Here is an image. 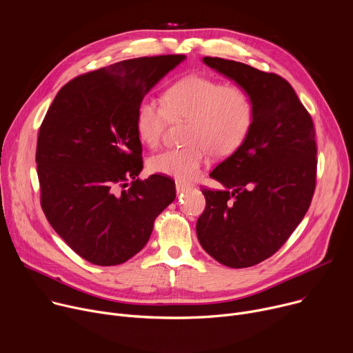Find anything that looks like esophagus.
Wrapping results in <instances>:
<instances>
[{"label": "esophagus", "instance_id": "esophagus-1", "mask_svg": "<svg viewBox=\"0 0 353 353\" xmlns=\"http://www.w3.org/2000/svg\"><path fill=\"white\" fill-rule=\"evenodd\" d=\"M188 188H191L190 184H185V183H181V181H176V191L177 192H184Z\"/></svg>", "mask_w": 353, "mask_h": 353}]
</instances>
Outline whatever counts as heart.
Masks as SVG:
<instances>
[{"mask_svg": "<svg viewBox=\"0 0 353 353\" xmlns=\"http://www.w3.org/2000/svg\"><path fill=\"white\" fill-rule=\"evenodd\" d=\"M188 123L180 149H166L148 162L152 173L188 181L196 177L207 152L229 158L243 146L254 124V103L239 83L205 75H187L163 92V105L143 99L135 112V130L148 146H157L169 123Z\"/></svg>", "mask_w": 353, "mask_h": 353, "instance_id": "heart-1", "label": "heart"}]
</instances>
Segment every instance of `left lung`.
Returning a JSON list of instances; mask_svg holds the SVG:
<instances>
[{
	"label": "left lung",
	"mask_w": 353,
	"mask_h": 353,
	"mask_svg": "<svg viewBox=\"0 0 353 353\" xmlns=\"http://www.w3.org/2000/svg\"><path fill=\"white\" fill-rule=\"evenodd\" d=\"M204 63L245 88L254 103V124L237 152L210 174L225 188L203 187L207 205L196 236L218 263L253 267L276 253L312 204L316 130L282 77L219 57H204Z\"/></svg>",
	"instance_id": "left-lung-1"
}]
</instances>
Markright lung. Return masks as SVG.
Here are the masks:
<instances>
[{"label":"right lung","instance_id":"1","mask_svg":"<svg viewBox=\"0 0 353 353\" xmlns=\"http://www.w3.org/2000/svg\"><path fill=\"white\" fill-rule=\"evenodd\" d=\"M185 56L125 60L65 83L39 130L40 205L83 260L119 265L148 243L157 216L173 203L172 179L141 180L135 112L143 96Z\"/></svg>","mask_w":353,"mask_h":353}]
</instances>
